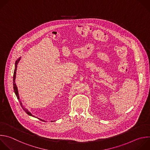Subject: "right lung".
<instances>
[{
  "label": "right lung",
  "instance_id": "right-lung-1",
  "mask_svg": "<svg viewBox=\"0 0 150 150\" xmlns=\"http://www.w3.org/2000/svg\"><path fill=\"white\" fill-rule=\"evenodd\" d=\"M20 59H21V58H19L18 59H17V61H16V62H15V70H14L13 77V89H14V91H15V94H16V96H17V98L19 99V93H18V91L17 86L16 85V83H15V79H16V74L17 67H18V63H19V61H20ZM19 102H20V104H21V107H22V108H23V110L25 111V112L28 115H30V116L34 117L29 111H28V110H26L25 107H23V106L22 105V103H21V101L20 100H19ZM39 120H41L42 121H45L43 120H41V119H39Z\"/></svg>",
  "mask_w": 150,
  "mask_h": 150
}]
</instances>
